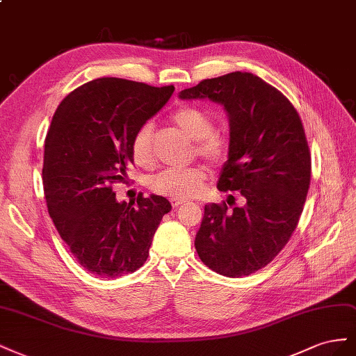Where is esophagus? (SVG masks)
<instances>
[{
  "label": "esophagus",
  "mask_w": 356,
  "mask_h": 356,
  "mask_svg": "<svg viewBox=\"0 0 356 356\" xmlns=\"http://www.w3.org/2000/svg\"><path fill=\"white\" fill-rule=\"evenodd\" d=\"M185 200H177V198H171V206L172 207H179L180 204H184Z\"/></svg>",
  "instance_id": "esophagus-1"
}]
</instances>
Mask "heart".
Returning <instances> with one entry per match:
<instances>
[{
  "mask_svg": "<svg viewBox=\"0 0 356 356\" xmlns=\"http://www.w3.org/2000/svg\"><path fill=\"white\" fill-rule=\"evenodd\" d=\"M171 122L194 140L195 154L213 165H219L229 156V138L215 129V119L207 111L195 106H184L171 115ZM131 156L137 165L149 168L154 165V129L150 124L141 125L131 140ZM206 180L201 167L165 168L150 177L149 189L158 195L186 200L198 194Z\"/></svg>",
  "mask_w": 356,
  "mask_h": 356,
  "instance_id": "heart-1",
  "label": "heart"
}]
</instances>
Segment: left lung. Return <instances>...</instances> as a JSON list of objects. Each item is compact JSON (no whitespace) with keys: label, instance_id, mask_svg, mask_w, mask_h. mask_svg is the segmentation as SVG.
I'll return each mask as SVG.
<instances>
[{"label":"left lung","instance_id":"obj_1","mask_svg":"<svg viewBox=\"0 0 356 356\" xmlns=\"http://www.w3.org/2000/svg\"><path fill=\"white\" fill-rule=\"evenodd\" d=\"M179 97L225 107L231 150L218 189L241 197L234 208L232 195V203L206 204L197 253L222 276H249L279 255L298 225L312 175L302 122L279 89L246 71L206 79Z\"/></svg>","mask_w":356,"mask_h":356}]
</instances>
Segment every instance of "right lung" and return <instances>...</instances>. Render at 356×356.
Listing matches in <instances>:
<instances>
[{
    "label": "right lung",
    "mask_w": 356,
    "mask_h": 356,
    "mask_svg": "<svg viewBox=\"0 0 356 356\" xmlns=\"http://www.w3.org/2000/svg\"><path fill=\"white\" fill-rule=\"evenodd\" d=\"M172 92V85L103 77L68 94L52 118L43 162L47 210L70 252L94 276L115 279L143 266L171 210L159 195L118 202L113 185L128 184L131 140Z\"/></svg>",
    "instance_id": "obj_1"
}]
</instances>
